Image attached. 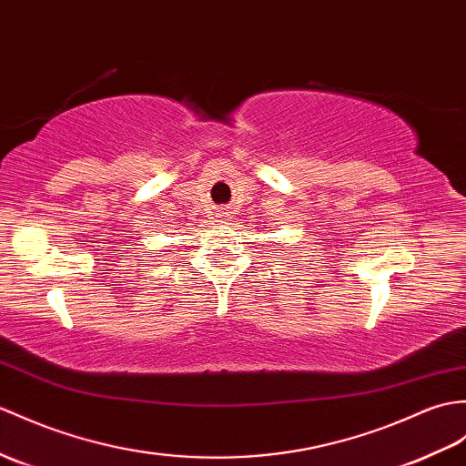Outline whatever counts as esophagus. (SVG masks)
I'll use <instances>...</instances> for the list:
<instances>
[{
    "label": "esophagus",
    "mask_w": 466,
    "mask_h": 466,
    "mask_svg": "<svg viewBox=\"0 0 466 466\" xmlns=\"http://www.w3.org/2000/svg\"><path fill=\"white\" fill-rule=\"evenodd\" d=\"M224 214H226V212H222V214H220V216H224Z\"/></svg>",
    "instance_id": "1"
}]
</instances>
